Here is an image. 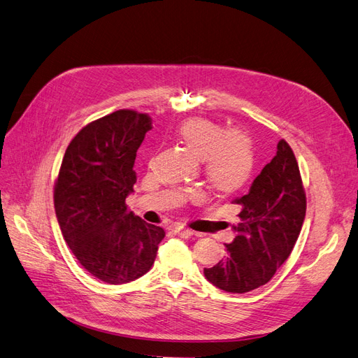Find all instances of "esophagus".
Here are the masks:
<instances>
[{
  "label": "esophagus",
  "instance_id": "34e87169",
  "mask_svg": "<svg viewBox=\"0 0 358 358\" xmlns=\"http://www.w3.org/2000/svg\"><path fill=\"white\" fill-rule=\"evenodd\" d=\"M174 232H176L178 236H181V238H190V236L194 235L193 230H190V229H187V227H184V226H177V227H174Z\"/></svg>",
  "mask_w": 358,
  "mask_h": 358
}]
</instances>
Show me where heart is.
Segmentation results:
<instances>
[{"mask_svg":"<svg viewBox=\"0 0 358 358\" xmlns=\"http://www.w3.org/2000/svg\"><path fill=\"white\" fill-rule=\"evenodd\" d=\"M178 136L190 152L202 159L205 174L218 190L241 187L255 168V150L250 138L238 129L203 117L189 119L178 128Z\"/></svg>","mask_w":358,"mask_h":358,"instance_id":"obj_1","label":"heart"}]
</instances>
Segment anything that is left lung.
<instances>
[{
  "label": "left lung",
  "mask_w": 358,
  "mask_h": 358,
  "mask_svg": "<svg viewBox=\"0 0 358 358\" xmlns=\"http://www.w3.org/2000/svg\"><path fill=\"white\" fill-rule=\"evenodd\" d=\"M232 202L241 210L235 238L226 244L227 256L203 275L220 290L247 293L266 284L292 255L305 220L306 194L287 141L276 145L250 192Z\"/></svg>",
  "instance_id": "left-lung-1"
}]
</instances>
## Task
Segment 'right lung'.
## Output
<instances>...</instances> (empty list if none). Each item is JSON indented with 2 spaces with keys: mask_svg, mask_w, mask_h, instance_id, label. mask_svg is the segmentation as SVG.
Masks as SVG:
<instances>
[{
  "mask_svg": "<svg viewBox=\"0 0 358 358\" xmlns=\"http://www.w3.org/2000/svg\"><path fill=\"white\" fill-rule=\"evenodd\" d=\"M152 129L148 114L119 110L86 124L68 145L55 182V211L80 264L108 284L153 266L165 230L128 211L136 150Z\"/></svg>",
  "mask_w": 358,
  "mask_h": 358,
  "instance_id": "1",
  "label": "right lung"
}]
</instances>
